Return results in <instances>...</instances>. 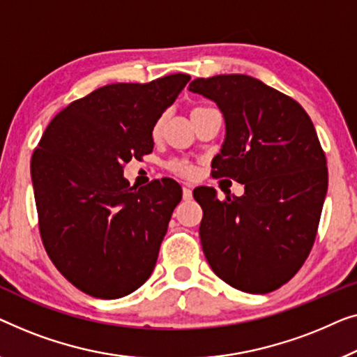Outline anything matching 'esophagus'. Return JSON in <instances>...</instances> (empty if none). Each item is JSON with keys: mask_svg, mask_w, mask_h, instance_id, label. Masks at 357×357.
<instances>
[{"mask_svg": "<svg viewBox=\"0 0 357 357\" xmlns=\"http://www.w3.org/2000/svg\"><path fill=\"white\" fill-rule=\"evenodd\" d=\"M183 197H184V200H189L190 197H192V184H189V183L183 184Z\"/></svg>", "mask_w": 357, "mask_h": 357, "instance_id": "obj_1", "label": "esophagus"}]
</instances>
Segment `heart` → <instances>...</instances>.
I'll return each instance as SVG.
<instances>
[{
  "mask_svg": "<svg viewBox=\"0 0 357 357\" xmlns=\"http://www.w3.org/2000/svg\"><path fill=\"white\" fill-rule=\"evenodd\" d=\"M200 108H204V107H197V108H194L192 112H195V109H200ZM163 124H165V118L162 116V118H158L157 121H155V124H153V128H152V135L153 137H158L160 135V132H162V129H163ZM173 169L174 172H178V173H181V174H192V167H190V165H188V163H173Z\"/></svg>",
  "mask_w": 357,
  "mask_h": 357,
  "instance_id": "heart-1",
  "label": "heart"
}]
</instances>
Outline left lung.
<instances>
[{
    "label": "left lung",
    "instance_id": "obj_1",
    "mask_svg": "<svg viewBox=\"0 0 357 357\" xmlns=\"http://www.w3.org/2000/svg\"><path fill=\"white\" fill-rule=\"evenodd\" d=\"M189 90L223 114L213 174L244 184L241 197L227 192L225 200L213 188L194 189L205 259L236 289H278L307 259L327 195V160L314 124L298 102L245 74L194 79Z\"/></svg>",
    "mask_w": 357,
    "mask_h": 357
}]
</instances>
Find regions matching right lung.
Here are the masks:
<instances>
[{
  "label": "right lung",
  "instance_id": "right-lung-1",
  "mask_svg": "<svg viewBox=\"0 0 357 357\" xmlns=\"http://www.w3.org/2000/svg\"><path fill=\"white\" fill-rule=\"evenodd\" d=\"M109 84L69 103L45 130L30 173L43 245L85 294L118 299L152 275L181 185L130 188L123 167L153 150L152 128L189 82Z\"/></svg>",
  "mask_w": 357,
  "mask_h": 357
}]
</instances>
